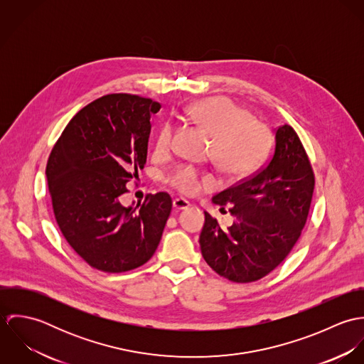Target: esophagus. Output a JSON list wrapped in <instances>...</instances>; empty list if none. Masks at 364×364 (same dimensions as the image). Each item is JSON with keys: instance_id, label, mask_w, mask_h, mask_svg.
<instances>
[{"instance_id": "34e87169", "label": "esophagus", "mask_w": 364, "mask_h": 364, "mask_svg": "<svg viewBox=\"0 0 364 364\" xmlns=\"http://www.w3.org/2000/svg\"><path fill=\"white\" fill-rule=\"evenodd\" d=\"M189 206H191V203H189L188 200L182 199V198H176V199L173 200V208H175L176 211H179V210H185V208H188Z\"/></svg>"}]
</instances>
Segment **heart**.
<instances>
[{
    "label": "heart",
    "mask_w": 364,
    "mask_h": 364,
    "mask_svg": "<svg viewBox=\"0 0 364 364\" xmlns=\"http://www.w3.org/2000/svg\"><path fill=\"white\" fill-rule=\"evenodd\" d=\"M186 117L211 136L208 153L230 178L255 172L267 156L272 137L266 124L251 119V113L224 97H214L186 106ZM173 127L165 123L156 137V153L172 149ZM165 183L183 195H195L213 178L189 165H178L165 175Z\"/></svg>",
    "instance_id": "obj_1"
}]
</instances>
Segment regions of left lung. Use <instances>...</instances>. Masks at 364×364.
Listing matches in <instances>:
<instances>
[{
    "label": "left lung",
    "instance_id": "left-lung-1",
    "mask_svg": "<svg viewBox=\"0 0 364 364\" xmlns=\"http://www.w3.org/2000/svg\"><path fill=\"white\" fill-rule=\"evenodd\" d=\"M309 156L289 124L276 130L274 151L248 179L220 192L213 203L234 223L223 228L205 211L200 250L208 266L235 283L257 282L290 254L306 225L314 192Z\"/></svg>",
    "mask_w": 364,
    "mask_h": 364
}]
</instances>
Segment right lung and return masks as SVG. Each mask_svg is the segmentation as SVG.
Here are the masks:
<instances>
[{
    "label": "right lung",
    "mask_w": 364,
    "mask_h": 364,
    "mask_svg": "<svg viewBox=\"0 0 364 364\" xmlns=\"http://www.w3.org/2000/svg\"><path fill=\"white\" fill-rule=\"evenodd\" d=\"M161 105L110 94L82 107L65 126L46 166L53 211L70 247L94 269L133 270L156 252L172 210L168 193L124 208L119 196L147 161L151 114Z\"/></svg>",
    "instance_id": "1"
}]
</instances>
